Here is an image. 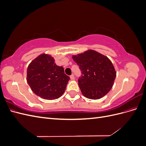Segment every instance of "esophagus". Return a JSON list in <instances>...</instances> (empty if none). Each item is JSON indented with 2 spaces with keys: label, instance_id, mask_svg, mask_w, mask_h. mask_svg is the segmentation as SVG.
<instances>
[{
  "label": "esophagus",
  "instance_id": "esophagus-1",
  "mask_svg": "<svg viewBox=\"0 0 146 146\" xmlns=\"http://www.w3.org/2000/svg\"><path fill=\"white\" fill-rule=\"evenodd\" d=\"M70 79H71V80H74V79H75L74 76L73 74H72V75H71V76H70Z\"/></svg>",
  "mask_w": 146,
  "mask_h": 146
}]
</instances>
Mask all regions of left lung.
Listing matches in <instances>:
<instances>
[{
  "mask_svg": "<svg viewBox=\"0 0 146 146\" xmlns=\"http://www.w3.org/2000/svg\"><path fill=\"white\" fill-rule=\"evenodd\" d=\"M72 58L82 70V77L78 82L84 96L90 99H99L111 90L116 72L107 56L90 49L74 55Z\"/></svg>",
  "mask_w": 146,
  "mask_h": 146,
  "instance_id": "left-lung-1",
  "label": "left lung"
}]
</instances>
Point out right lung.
<instances>
[{"instance_id":"add662e5","label":"right lung","mask_w":146,"mask_h":146,"mask_svg":"<svg viewBox=\"0 0 146 146\" xmlns=\"http://www.w3.org/2000/svg\"><path fill=\"white\" fill-rule=\"evenodd\" d=\"M69 79L64 68L57 66L49 54L39 55L28 66L27 83L34 93L44 99L59 98L64 92Z\"/></svg>"}]
</instances>
